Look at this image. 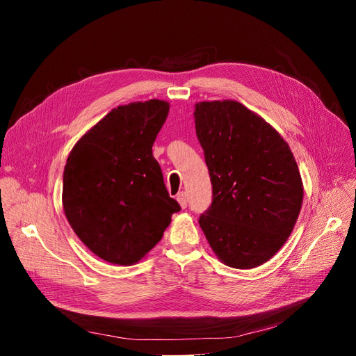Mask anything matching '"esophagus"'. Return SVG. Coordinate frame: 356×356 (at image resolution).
Returning <instances> with one entry per match:
<instances>
[{
  "label": "esophagus",
  "mask_w": 356,
  "mask_h": 356,
  "mask_svg": "<svg viewBox=\"0 0 356 356\" xmlns=\"http://www.w3.org/2000/svg\"><path fill=\"white\" fill-rule=\"evenodd\" d=\"M177 202H179V204L181 207V209H184L186 207H188V195H186L184 192H180L179 195H177Z\"/></svg>",
  "instance_id": "34e87169"
}]
</instances>
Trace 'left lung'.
Instances as JSON below:
<instances>
[{"label":"left lung","instance_id":"left-lung-1","mask_svg":"<svg viewBox=\"0 0 356 356\" xmlns=\"http://www.w3.org/2000/svg\"><path fill=\"white\" fill-rule=\"evenodd\" d=\"M193 115L213 195L200 228L223 264H264L284 245L302 209L303 181L291 149L236 101L199 102Z\"/></svg>","mask_w":356,"mask_h":356}]
</instances>
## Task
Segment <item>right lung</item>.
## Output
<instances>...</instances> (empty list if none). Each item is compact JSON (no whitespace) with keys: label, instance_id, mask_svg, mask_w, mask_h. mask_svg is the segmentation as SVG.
Returning <instances> with one entry per match:
<instances>
[{"label":"right lung","instance_id":"1","mask_svg":"<svg viewBox=\"0 0 356 356\" xmlns=\"http://www.w3.org/2000/svg\"><path fill=\"white\" fill-rule=\"evenodd\" d=\"M168 108L160 99L114 108L67 157L65 215L83 244L111 264L138 263L180 211L152 149Z\"/></svg>","mask_w":356,"mask_h":356}]
</instances>
